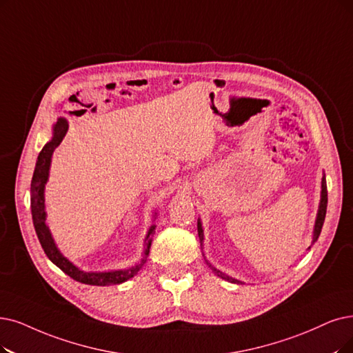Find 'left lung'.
Here are the masks:
<instances>
[{
    "instance_id": "8db88e82",
    "label": "left lung",
    "mask_w": 353,
    "mask_h": 353,
    "mask_svg": "<svg viewBox=\"0 0 353 353\" xmlns=\"http://www.w3.org/2000/svg\"><path fill=\"white\" fill-rule=\"evenodd\" d=\"M326 210H327V185H326V176L323 175L321 178V192H320V204H319V210H317V216H316V223H314V230H313V241H312V245L308 246V249L312 248L316 242L317 239L320 236V232H321V228H323V223H324V217H326ZM196 229H199V237H200V243L203 246V242H204V230H203V224H201V220L199 219V221H196ZM208 268H211V271H213L217 276H220L221 279L224 281H229V283L232 284H243L242 281H239L228 274L221 272L220 270H217L216 266L211 265L207 259H205Z\"/></svg>"
}]
</instances>
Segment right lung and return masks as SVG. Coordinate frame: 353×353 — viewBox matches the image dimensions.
Returning a JSON list of instances; mask_svg holds the SVG:
<instances>
[{"label": "right lung", "instance_id": "add662e5", "mask_svg": "<svg viewBox=\"0 0 353 353\" xmlns=\"http://www.w3.org/2000/svg\"><path fill=\"white\" fill-rule=\"evenodd\" d=\"M68 132V120L63 117H59L58 121L53 124L52 128V139L43 146L41 152L39 153L36 168L32 178V187H30V203H32V217L34 230L39 237V242L43 248L46 256L62 270L66 275H69L72 279L78 281L82 284L88 285H98V287H107V285H117L125 281L133 278L142 266L146 263L149 256V249L152 245V236L154 234V229H157V224H152L146 237H145V250H143V258L140 259L137 263L125 268V270H111V271H91L87 272L78 268L75 263L70 262L68 258L62 255L58 245H56L54 239L52 236V232L46 223V205H45V187L49 181V171H50V163L54 149L61 145L65 134ZM157 219V213L153 214V221Z\"/></svg>", "mask_w": 353, "mask_h": 353}]
</instances>
